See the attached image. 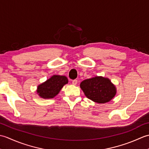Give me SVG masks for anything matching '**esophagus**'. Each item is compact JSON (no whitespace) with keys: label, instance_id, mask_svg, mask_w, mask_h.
I'll return each mask as SVG.
<instances>
[{"label":"esophagus","instance_id":"obj_1","mask_svg":"<svg viewBox=\"0 0 149 149\" xmlns=\"http://www.w3.org/2000/svg\"><path fill=\"white\" fill-rule=\"evenodd\" d=\"M72 84L74 85H76L77 84V80L75 79V80H73L72 81Z\"/></svg>","mask_w":149,"mask_h":149}]
</instances>
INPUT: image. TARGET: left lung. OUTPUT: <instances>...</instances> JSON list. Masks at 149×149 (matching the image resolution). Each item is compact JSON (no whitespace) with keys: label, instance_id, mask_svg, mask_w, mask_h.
Returning a JSON list of instances; mask_svg holds the SVG:
<instances>
[{"label":"left lung","instance_id":"8db88e82","mask_svg":"<svg viewBox=\"0 0 149 149\" xmlns=\"http://www.w3.org/2000/svg\"><path fill=\"white\" fill-rule=\"evenodd\" d=\"M80 87L85 95L95 102L104 104L113 99L116 89L108 78L96 76L82 81Z\"/></svg>","mask_w":149,"mask_h":149}]
</instances>
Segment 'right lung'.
Wrapping results in <instances>:
<instances>
[{"label": "right lung", "instance_id": "right-lung-1", "mask_svg": "<svg viewBox=\"0 0 149 149\" xmlns=\"http://www.w3.org/2000/svg\"><path fill=\"white\" fill-rule=\"evenodd\" d=\"M66 76L54 75L45 82L38 85L37 93L43 99H52L58 95L65 84L68 83Z\"/></svg>", "mask_w": 149, "mask_h": 149}]
</instances>
